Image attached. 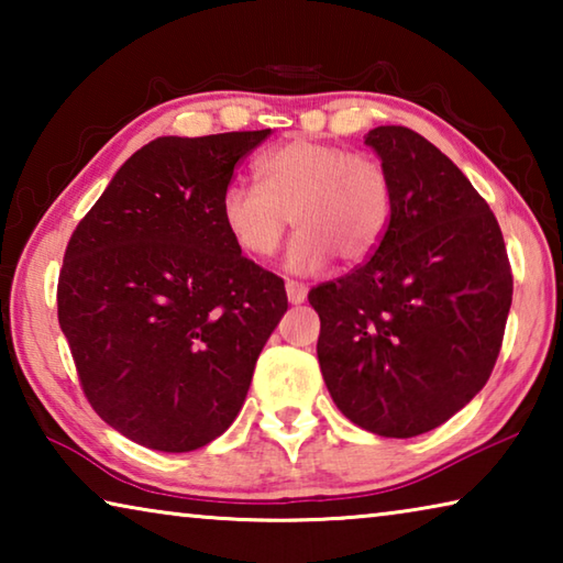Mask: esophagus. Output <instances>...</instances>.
I'll return each mask as SVG.
<instances>
[{"instance_id": "esophagus-1", "label": "esophagus", "mask_w": 563, "mask_h": 563, "mask_svg": "<svg viewBox=\"0 0 563 563\" xmlns=\"http://www.w3.org/2000/svg\"><path fill=\"white\" fill-rule=\"evenodd\" d=\"M285 292H288V300L292 305H300L305 302V298H308V285L298 280H288L285 283Z\"/></svg>"}]
</instances>
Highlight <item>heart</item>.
Instances as JSON below:
<instances>
[{"mask_svg": "<svg viewBox=\"0 0 563 563\" xmlns=\"http://www.w3.org/2000/svg\"><path fill=\"white\" fill-rule=\"evenodd\" d=\"M258 186L228 184L221 223L235 247L255 261L271 258L292 221L288 265L316 273L340 255L362 263L373 255L393 218V178L379 158L322 141L292 139L255 161Z\"/></svg>", "mask_w": 563, "mask_h": 563, "instance_id": "b5f03b06", "label": "heart"}]
</instances>
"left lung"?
Listing matches in <instances>:
<instances>
[{"label":"left lung","mask_w":563,"mask_h":563,"mask_svg":"<svg viewBox=\"0 0 563 563\" xmlns=\"http://www.w3.org/2000/svg\"><path fill=\"white\" fill-rule=\"evenodd\" d=\"M365 144L393 178L385 241L308 300L332 402L362 430L407 440L487 385L514 280L497 218L440 148L407 126H377Z\"/></svg>","instance_id":"1"}]
</instances>
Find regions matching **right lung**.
<instances>
[{"label": "right lung", "mask_w": 563, "mask_h": 563, "mask_svg": "<svg viewBox=\"0 0 563 563\" xmlns=\"http://www.w3.org/2000/svg\"><path fill=\"white\" fill-rule=\"evenodd\" d=\"M263 131L161 136L123 164L66 245L59 325L103 422L190 452L241 412L285 285L241 255L221 196Z\"/></svg>", "instance_id": "right-lung-1"}]
</instances>
